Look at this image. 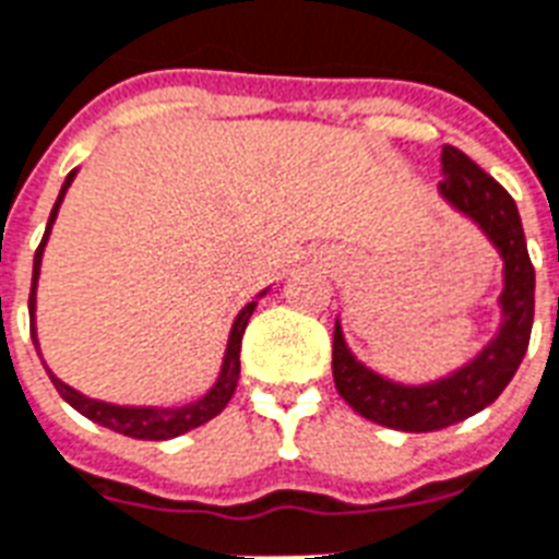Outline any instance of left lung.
<instances>
[{
  "label": "left lung",
  "mask_w": 559,
  "mask_h": 559,
  "mask_svg": "<svg viewBox=\"0 0 559 559\" xmlns=\"http://www.w3.org/2000/svg\"><path fill=\"white\" fill-rule=\"evenodd\" d=\"M443 183L440 198L455 206L461 215L478 224V230L499 250L504 288L499 294V332L487 347L443 379L426 384H402L384 379L349 353L341 323L335 320L332 338V376L335 388L353 411L379 426L396 431H437L473 417L516 376L525 358L531 326H534V265L527 257L525 233L519 218L516 201L496 183L484 168H478L464 151L443 148Z\"/></svg>",
  "instance_id": "1"
}]
</instances>
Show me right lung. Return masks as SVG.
Returning a JSON list of instances; mask_svg holds the SVG:
<instances>
[{
  "instance_id": "1",
  "label": "right lung",
  "mask_w": 559,
  "mask_h": 559,
  "mask_svg": "<svg viewBox=\"0 0 559 559\" xmlns=\"http://www.w3.org/2000/svg\"><path fill=\"white\" fill-rule=\"evenodd\" d=\"M75 180V171H69L63 186H60V194L55 206H51L49 224H46V233H43V241L37 253H34V274H32V297H28V314L34 320V311H37V280H40V262H43V250H46V241H49L51 224L58 218L60 203H63V194ZM265 294V292H262ZM259 294V297H262ZM257 309V300L248 302L245 309L239 311V318L233 320L230 329V338H227V353H224V365H221V373L215 379L210 391L203 393L201 400L189 402V405H180V408H154V405H114V402H102L93 400V396H84L75 388H69L67 382H60L58 376L51 373L49 367H46V373H49L51 384L58 388V393L63 400L78 411V414H84L86 419H93L98 426L110 428V431H119L124 437H136V440H168V437H180L186 431H192V428L203 426V423H210L212 417H218L221 411L227 408V402L236 393V384H239V353H241V335H245V329H248V320ZM32 341L34 347L40 349V341H37V326H32ZM43 358V356H40Z\"/></svg>"
}]
</instances>
